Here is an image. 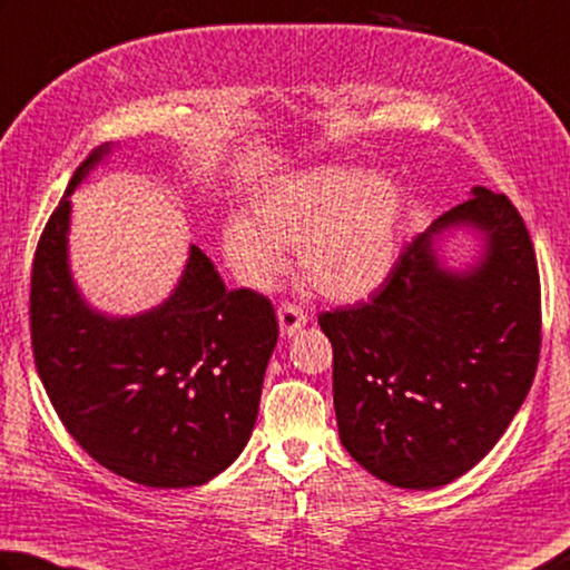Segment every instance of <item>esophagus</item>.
<instances>
[{
	"instance_id": "obj_1",
	"label": "esophagus",
	"mask_w": 570,
	"mask_h": 570,
	"mask_svg": "<svg viewBox=\"0 0 570 570\" xmlns=\"http://www.w3.org/2000/svg\"><path fill=\"white\" fill-rule=\"evenodd\" d=\"M306 321L308 316L296 304L278 306V328H282V336H294L298 328L306 326Z\"/></svg>"
}]
</instances>
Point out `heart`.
<instances>
[{"mask_svg": "<svg viewBox=\"0 0 570 570\" xmlns=\"http://www.w3.org/2000/svg\"><path fill=\"white\" fill-rule=\"evenodd\" d=\"M406 191L389 174L316 164L282 174L254 199V219L229 216L222 246L244 284L272 288L298 254L304 282L328 302L376 294L393 272Z\"/></svg>", "mask_w": 570, "mask_h": 570, "instance_id": "b5f03b06", "label": "heart"}]
</instances>
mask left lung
Returning a JSON list of instances; mask_svg holds the SVG:
<instances>
[{
	"mask_svg": "<svg viewBox=\"0 0 570 570\" xmlns=\"http://www.w3.org/2000/svg\"><path fill=\"white\" fill-rule=\"evenodd\" d=\"M482 234L463 273L439 235ZM334 346L344 449L399 489H439L471 471L529 396L541 354V282L529 229L505 194L473 186L406 249L364 304L318 314Z\"/></svg>",
	"mask_w": 570,
	"mask_h": 570,
	"instance_id": "8db88e82",
	"label": "left lung"
}]
</instances>
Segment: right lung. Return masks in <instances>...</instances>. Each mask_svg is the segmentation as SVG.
Listing matches in <instances>:
<instances>
[{"label":"right lung","instance_id":"add662e5","mask_svg":"<svg viewBox=\"0 0 570 570\" xmlns=\"http://www.w3.org/2000/svg\"><path fill=\"white\" fill-rule=\"evenodd\" d=\"M81 161L39 236L29 324L35 364L57 416L91 459L151 489L212 481L239 456L278 338L272 302L224 286L199 246L167 302L107 316L69 272V196L109 154Z\"/></svg>","mask_w":570,"mask_h":570}]
</instances>
